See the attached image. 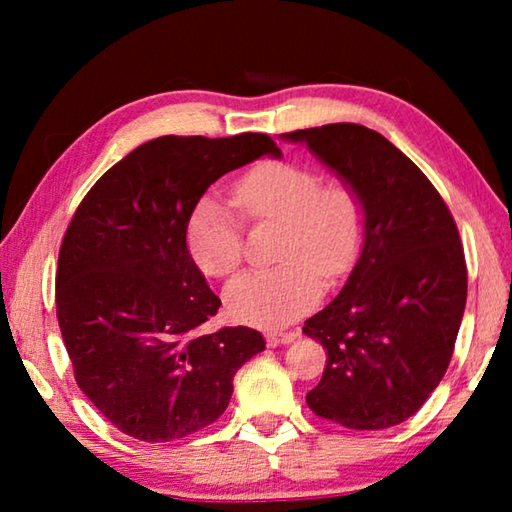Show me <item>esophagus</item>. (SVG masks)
I'll use <instances>...</instances> for the list:
<instances>
[{"mask_svg": "<svg viewBox=\"0 0 512 512\" xmlns=\"http://www.w3.org/2000/svg\"><path fill=\"white\" fill-rule=\"evenodd\" d=\"M298 332H268L266 334V343L271 345V348H275V345H284V343H291L293 339H296Z\"/></svg>", "mask_w": 512, "mask_h": 512, "instance_id": "34e87169", "label": "esophagus"}]
</instances>
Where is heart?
I'll use <instances>...</instances> for the list:
<instances>
[{
    "label": "heart",
    "mask_w": 512,
    "mask_h": 512,
    "mask_svg": "<svg viewBox=\"0 0 512 512\" xmlns=\"http://www.w3.org/2000/svg\"><path fill=\"white\" fill-rule=\"evenodd\" d=\"M232 203L250 223H277L275 259L266 271H248L225 289L230 316L257 327L284 325L318 300L357 262L363 207L341 180H327L307 164L266 160L241 173ZM194 264L210 277H228L244 259V221L219 196L205 194L185 228Z\"/></svg>",
    "instance_id": "heart-1"
}]
</instances>
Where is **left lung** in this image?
<instances>
[{"instance_id":"1","label":"left lung","mask_w":512,"mask_h":512,"mask_svg":"<svg viewBox=\"0 0 512 512\" xmlns=\"http://www.w3.org/2000/svg\"><path fill=\"white\" fill-rule=\"evenodd\" d=\"M287 137L348 180L366 214L350 280L302 327L327 350L307 404L348 429L395 427L418 413L452 361L467 300L456 221L431 180L377 131L327 124Z\"/></svg>"}]
</instances>
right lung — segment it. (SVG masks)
<instances>
[{
  "instance_id": "1",
  "label": "right lung",
  "mask_w": 512,
  "mask_h": 512,
  "mask_svg": "<svg viewBox=\"0 0 512 512\" xmlns=\"http://www.w3.org/2000/svg\"><path fill=\"white\" fill-rule=\"evenodd\" d=\"M280 149L264 133L164 135L119 160L60 244L56 316L74 379L103 418L144 443L210 427L232 377L264 350L257 329H198L221 307L185 228L214 180Z\"/></svg>"
}]
</instances>
